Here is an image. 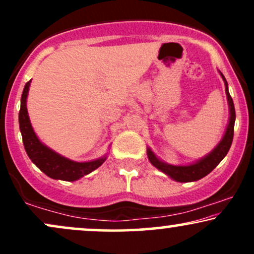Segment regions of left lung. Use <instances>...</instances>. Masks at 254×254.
<instances>
[{
    "mask_svg": "<svg viewBox=\"0 0 254 254\" xmlns=\"http://www.w3.org/2000/svg\"><path fill=\"white\" fill-rule=\"evenodd\" d=\"M221 77H222L224 87H226V95L227 101H228L229 106V119L228 124H227L226 131H224L222 139L218 142L216 147L212 149L208 155L200 157L197 161L192 162L189 165H171L165 162L160 157L155 155L153 150L149 147L147 148V155L148 160L150 164L156 167L157 170L161 171L166 176H168L171 179L176 180L179 183H189V182H197V180L202 179L205 176H208L210 172L214 170L216 166L223 160V157L228 153L230 145L233 142V136H234V123H235V109L233 99L230 97L228 90V83H227L226 78L223 74L220 71Z\"/></svg>",
    "mask_w": 254,
    "mask_h": 254,
    "instance_id": "obj_1",
    "label": "left lung"
}]
</instances>
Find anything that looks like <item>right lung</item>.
I'll return each mask as SVG.
<instances>
[{
	"label": "right lung",
	"instance_id": "obj_1",
	"mask_svg": "<svg viewBox=\"0 0 254 254\" xmlns=\"http://www.w3.org/2000/svg\"><path fill=\"white\" fill-rule=\"evenodd\" d=\"M31 81L25 84L24 92L21 95V106L19 112V125L20 131L22 135V142H24L25 150L27 153L31 161L44 172L48 177L56 180H64V182H75L82 178L90 172L97 170L106 161L107 154L104 156L98 157L90 161L77 162L72 161L68 157L61 155L45 145L38 138L32 127L30 117L27 111V97L30 90Z\"/></svg>",
	"mask_w": 254,
	"mask_h": 254
}]
</instances>
